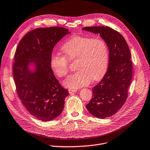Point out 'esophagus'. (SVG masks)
<instances>
[{"label":"esophagus","instance_id":"esophagus-1","mask_svg":"<svg viewBox=\"0 0 150 150\" xmlns=\"http://www.w3.org/2000/svg\"><path fill=\"white\" fill-rule=\"evenodd\" d=\"M68 91L69 93H73L74 92H75L76 91L75 89H68Z\"/></svg>","mask_w":150,"mask_h":150}]
</instances>
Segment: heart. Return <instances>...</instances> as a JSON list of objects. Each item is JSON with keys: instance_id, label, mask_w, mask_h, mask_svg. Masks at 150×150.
<instances>
[{"instance_id": "b5f03b06", "label": "heart", "mask_w": 150, "mask_h": 150, "mask_svg": "<svg viewBox=\"0 0 150 150\" xmlns=\"http://www.w3.org/2000/svg\"><path fill=\"white\" fill-rule=\"evenodd\" d=\"M64 56L54 54L50 65L59 78L65 77L69 72L68 61H76L75 73L64 82L67 87L78 88L89 84L92 80L97 81L105 74L109 62L107 43L102 38L86 36H75L61 47Z\"/></svg>"}]
</instances>
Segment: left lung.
<instances>
[{"mask_svg":"<svg viewBox=\"0 0 150 150\" xmlns=\"http://www.w3.org/2000/svg\"><path fill=\"white\" fill-rule=\"evenodd\" d=\"M82 29L99 33L110 51L107 72L92 88V97L86 108L98 118L110 117L122 108L128 97L132 74L129 49L122 35L110 27L88 26Z\"/></svg>","mask_w":150,"mask_h":150,"instance_id":"8db88e82","label":"left lung"}]
</instances>
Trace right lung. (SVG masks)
<instances>
[{
  "label": "right lung",
  "mask_w": 150,
  "mask_h": 150,
  "mask_svg": "<svg viewBox=\"0 0 150 150\" xmlns=\"http://www.w3.org/2000/svg\"><path fill=\"white\" fill-rule=\"evenodd\" d=\"M69 33L58 26L32 30L21 39L15 53L13 74L18 95L28 111L42 121L59 116L69 95L50 65L54 46ZM32 62L37 67L35 73L27 68Z\"/></svg>",
  "instance_id": "add662e5"
}]
</instances>
